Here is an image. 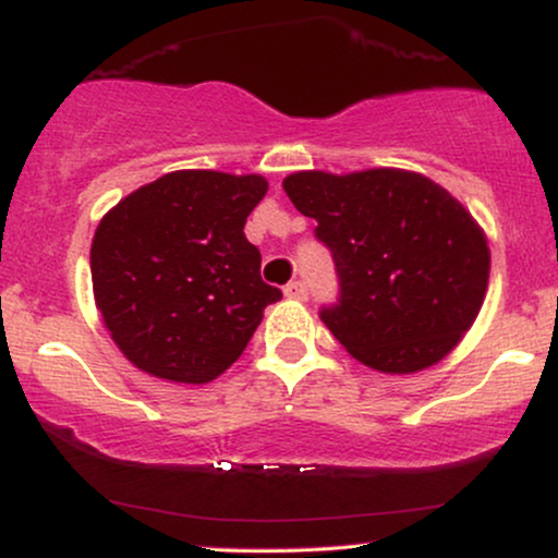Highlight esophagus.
I'll use <instances>...</instances> for the list:
<instances>
[{"label": "esophagus", "mask_w": 558, "mask_h": 558, "mask_svg": "<svg viewBox=\"0 0 558 558\" xmlns=\"http://www.w3.org/2000/svg\"><path fill=\"white\" fill-rule=\"evenodd\" d=\"M284 294L290 300H307V284H305V281L294 279V281H290V284L284 287Z\"/></svg>", "instance_id": "34e87169"}]
</instances>
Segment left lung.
Masks as SVG:
<instances>
[{
	"instance_id": "obj_1",
	"label": "left lung",
	"mask_w": 558,
	"mask_h": 558,
	"mask_svg": "<svg viewBox=\"0 0 558 558\" xmlns=\"http://www.w3.org/2000/svg\"><path fill=\"white\" fill-rule=\"evenodd\" d=\"M284 191L331 251L339 300L320 320L354 360L409 375L456 349L484 305L492 260L463 204L396 168L307 170L284 178Z\"/></svg>"
}]
</instances>
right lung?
Returning a JSON list of instances; mask_svg holds the SVG:
<instances>
[{"mask_svg": "<svg viewBox=\"0 0 558 558\" xmlns=\"http://www.w3.org/2000/svg\"><path fill=\"white\" fill-rule=\"evenodd\" d=\"M266 191L260 175L178 170L100 219L89 247L95 305L129 362L202 385L243 354L264 307L281 300L243 232Z\"/></svg>", "mask_w": 558, "mask_h": 558, "instance_id": "obj_1", "label": "right lung"}]
</instances>
